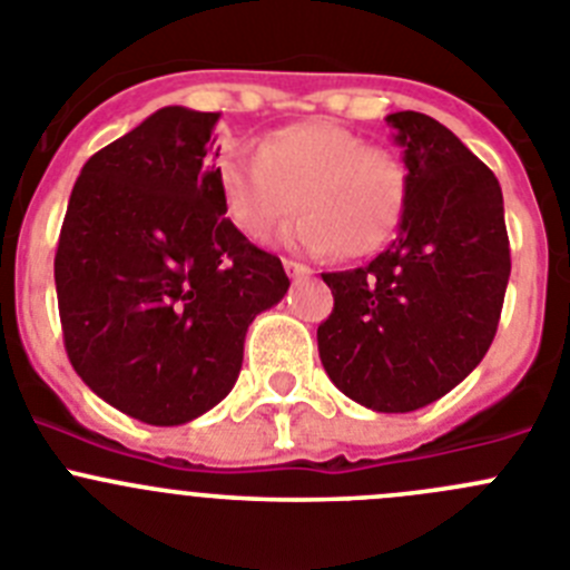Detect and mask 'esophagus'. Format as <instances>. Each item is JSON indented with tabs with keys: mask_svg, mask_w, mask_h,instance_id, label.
I'll use <instances>...</instances> for the list:
<instances>
[{
	"mask_svg": "<svg viewBox=\"0 0 570 570\" xmlns=\"http://www.w3.org/2000/svg\"><path fill=\"white\" fill-rule=\"evenodd\" d=\"M284 269L289 278H309L312 269L306 267V264H301V261H292V258H284Z\"/></svg>",
	"mask_w": 570,
	"mask_h": 570,
	"instance_id": "obj_1",
	"label": "esophagus"
}]
</instances>
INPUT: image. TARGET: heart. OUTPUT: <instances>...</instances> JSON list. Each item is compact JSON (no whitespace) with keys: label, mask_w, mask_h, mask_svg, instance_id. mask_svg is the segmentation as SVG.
<instances>
[{"label":"heart","mask_w":570,"mask_h":570,"mask_svg":"<svg viewBox=\"0 0 570 570\" xmlns=\"http://www.w3.org/2000/svg\"><path fill=\"white\" fill-rule=\"evenodd\" d=\"M222 199L247 238H264L289 219L292 249L348 258L376 253L396 230L407 196V171L396 154L332 120L273 131L258 151L233 154L219 171Z\"/></svg>","instance_id":"b5f03b06"}]
</instances>
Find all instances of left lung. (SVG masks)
<instances>
[{
    "label": "left lung",
    "instance_id": "1",
    "mask_svg": "<svg viewBox=\"0 0 570 570\" xmlns=\"http://www.w3.org/2000/svg\"><path fill=\"white\" fill-rule=\"evenodd\" d=\"M405 148L399 236L368 267L323 273L334 309L317 326L328 380L380 413H407L453 391L501 321L509 258L503 194L487 165L433 117H385Z\"/></svg>",
    "mask_w": 570,
    "mask_h": 570
}]
</instances>
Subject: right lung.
<instances>
[{
    "label": "right lung",
    "mask_w": 570,
    "mask_h": 570,
    "mask_svg": "<svg viewBox=\"0 0 570 570\" xmlns=\"http://www.w3.org/2000/svg\"><path fill=\"white\" fill-rule=\"evenodd\" d=\"M219 111L165 106L81 168L56 249L63 348L104 402L185 424L236 385L244 334L289 289L225 219Z\"/></svg>",
    "instance_id": "obj_1"
}]
</instances>
